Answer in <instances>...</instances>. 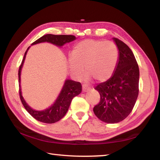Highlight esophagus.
<instances>
[{
    "instance_id": "obj_1",
    "label": "esophagus",
    "mask_w": 160,
    "mask_h": 160,
    "mask_svg": "<svg viewBox=\"0 0 160 160\" xmlns=\"http://www.w3.org/2000/svg\"><path fill=\"white\" fill-rule=\"evenodd\" d=\"M89 89H90V88L88 85H82V92H88Z\"/></svg>"
}]
</instances>
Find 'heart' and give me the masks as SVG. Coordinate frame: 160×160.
Returning a JSON list of instances; mask_svg holds the SVG:
<instances>
[{"mask_svg":"<svg viewBox=\"0 0 160 160\" xmlns=\"http://www.w3.org/2000/svg\"><path fill=\"white\" fill-rule=\"evenodd\" d=\"M118 50L112 41L87 39L78 42L68 60L71 71L78 76L86 73L98 82L109 80L114 73L118 62Z\"/></svg>","mask_w":160,"mask_h":160,"instance_id":"obj_1","label":"heart"}]
</instances>
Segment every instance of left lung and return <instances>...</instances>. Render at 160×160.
Instances as JSON below:
<instances>
[{"mask_svg": "<svg viewBox=\"0 0 160 160\" xmlns=\"http://www.w3.org/2000/svg\"><path fill=\"white\" fill-rule=\"evenodd\" d=\"M119 50V61L112 76L94 88L100 101L93 108L95 115L106 123H118L132 111L138 95L139 68L132 51L114 38Z\"/></svg>", "mask_w": 160, "mask_h": 160, "instance_id": "obj_1", "label": "left lung"}]
</instances>
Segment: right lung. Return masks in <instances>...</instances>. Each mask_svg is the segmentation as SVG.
<instances>
[{"label":"right lung","mask_w":160,"mask_h":160,"mask_svg":"<svg viewBox=\"0 0 160 160\" xmlns=\"http://www.w3.org/2000/svg\"><path fill=\"white\" fill-rule=\"evenodd\" d=\"M74 40H75V37L74 36H72V35L47 34L36 40V41L32 43V45L43 42H48L60 47V46H63L66 43L71 42ZM28 48L27 49V50H28ZM27 50L26 51L21 65L19 66L18 71L19 82H20L21 69L23 63H24ZM81 92H82V85H81L80 82H75V81L71 80H66L62 92H61L59 96L58 97L57 101H55L53 105L48 109L42 110V111H37V110H33L31 107L27 105V103L25 102L22 96L21 89L19 88V90L20 99H21L23 106H24L25 109L27 110L28 112L38 121L48 124L55 123L63 118V116L66 114V112L68 111L72 98L78 94H80Z\"/></svg>","instance_id":"right-lung-1"}]
</instances>
